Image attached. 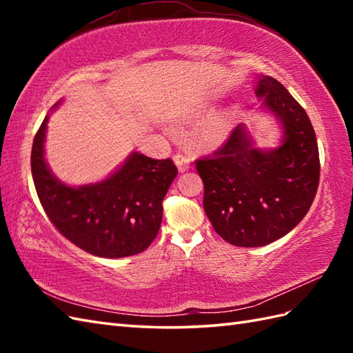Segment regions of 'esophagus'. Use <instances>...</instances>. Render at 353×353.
<instances>
[{
  "label": "esophagus",
  "mask_w": 353,
  "mask_h": 353,
  "mask_svg": "<svg viewBox=\"0 0 353 353\" xmlns=\"http://www.w3.org/2000/svg\"><path fill=\"white\" fill-rule=\"evenodd\" d=\"M174 162H176L177 168L181 172H185V171L190 170V157L188 156L177 153V154H174Z\"/></svg>",
  "instance_id": "34e87169"
}]
</instances>
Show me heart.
I'll list each match as a JSON object with an SVG mask.
<instances>
[{
    "mask_svg": "<svg viewBox=\"0 0 353 353\" xmlns=\"http://www.w3.org/2000/svg\"><path fill=\"white\" fill-rule=\"evenodd\" d=\"M235 118H236L235 109L220 112V114L209 118L199 130V134H197L199 144L206 148H214V147L221 145L223 142L228 139L232 127H234Z\"/></svg>",
    "mask_w": 353,
    "mask_h": 353,
    "instance_id": "heart-1",
    "label": "heart"
}]
</instances>
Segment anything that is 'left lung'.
Wrapping results in <instances>:
<instances>
[{
	"label": "left lung",
	"mask_w": 353,
	"mask_h": 353,
	"mask_svg": "<svg viewBox=\"0 0 353 353\" xmlns=\"http://www.w3.org/2000/svg\"><path fill=\"white\" fill-rule=\"evenodd\" d=\"M256 97L282 129L276 148H258L244 124L214 156L196 161L203 208L216 234L238 247H261L287 235L316 197L320 159L305 109L273 77L261 76Z\"/></svg>",
	"instance_id": "obj_1"
}]
</instances>
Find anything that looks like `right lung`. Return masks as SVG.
<instances>
[{
  "label": "right lung",
  "instance_id": "obj_1",
  "mask_svg": "<svg viewBox=\"0 0 353 353\" xmlns=\"http://www.w3.org/2000/svg\"><path fill=\"white\" fill-rule=\"evenodd\" d=\"M48 118L33 141L32 174L51 223L72 244L95 256L114 259L144 252L159 232L162 200L177 176L176 165L133 152L104 181L70 186L52 174L45 161Z\"/></svg>",
  "mask_w": 353,
  "mask_h": 353
}]
</instances>
